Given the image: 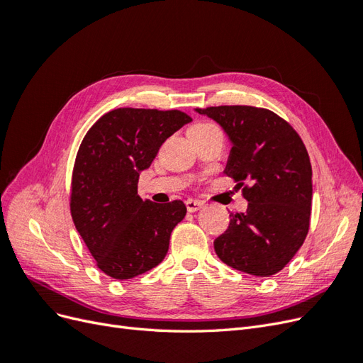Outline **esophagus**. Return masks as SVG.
Masks as SVG:
<instances>
[{"instance_id":"obj_1","label":"esophagus","mask_w":363,"mask_h":363,"mask_svg":"<svg viewBox=\"0 0 363 363\" xmlns=\"http://www.w3.org/2000/svg\"><path fill=\"white\" fill-rule=\"evenodd\" d=\"M201 207H203V204L200 201H195V200H188V201H186V208H188L189 213H194L196 211H200Z\"/></svg>"}]
</instances>
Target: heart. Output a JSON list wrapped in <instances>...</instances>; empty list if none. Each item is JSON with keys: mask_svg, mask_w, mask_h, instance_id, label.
Returning a JSON list of instances; mask_svg holds the SVG:
<instances>
[{"mask_svg": "<svg viewBox=\"0 0 363 363\" xmlns=\"http://www.w3.org/2000/svg\"><path fill=\"white\" fill-rule=\"evenodd\" d=\"M211 125H213V124H208V123H201V124H196V125H194L192 128H203V127H211Z\"/></svg>", "mask_w": 363, "mask_h": 363, "instance_id": "heart-1", "label": "heart"}]
</instances>
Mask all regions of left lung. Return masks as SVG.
I'll list each match as a JSON object with an SVG mask.
<instances>
[{"instance_id":"1","label":"left lung","mask_w":363,"mask_h":363,"mask_svg":"<svg viewBox=\"0 0 363 363\" xmlns=\"http://www.w3.org/2000/svg\"><path fill=\"white\" fill-rule=\"evenodd\" d=\"M195 112L224 130L232 144L224 172L244 186L248 201L244 213H230L228 228L213 242L216 255L238 271L269 277L288 265L309 232L307 150L286 121L267 108L219 106Z\"/></svg>"}]
</instances>
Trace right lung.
<instances>
[{
  "label": "right lung",
  "mask_w": 363,
  "mask_h": 363,
  "mask_svg": "<svg viewBox=\"0 0 363 363\" xmlns=\"http://www.w3.org/2000/svg\"><path fill=\"white\" fill-rule=\"evenodd\" d=\"M191 121L180 111L124 107L103 115L86 133L74 164L71 215L108 277L133 279L167 256L186 206L144 201L138 182L163 142Z\"/></svg>",
  "instance_id": "1"
}]
</instances>
